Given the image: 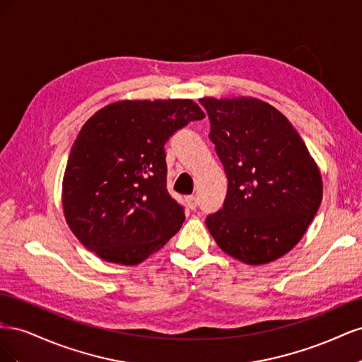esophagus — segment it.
Listing matches in <instances>:
<instances>
[{"label":"esophagus","mask_w":362,"mask_h":362,"mask_svg":"<svg viewBox=\"0 0 362 362\" xmlns=\"http://www.w3.org/2000/svg\"><path fill=\"white\" fill-rule=\"evenodd\" d=\"M185 202H187V206L190 208V210H196V206H198V198L193 194L187 196V198H185Z\"/></svg>","instance_id":"34e87169"}]
</instances>
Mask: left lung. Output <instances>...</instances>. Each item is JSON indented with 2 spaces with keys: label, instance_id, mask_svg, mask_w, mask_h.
<instances>
[{
  "label": "left lung",
  "instance_id": "left-lung-1",
  "mask_svg": "<svg viewBox=\"0 0 362 362\" xmlns=\"http://www.w3.org/2000/svg\"><path fill=\"white\" fill-rule=\"evenodd\" d=\"M228 178L223 206L206 216L228 255L257 266L286 255L319 210L322 175L288 119L257 98H201Z\"/></svg>",
  "mask_w": 362,
  "mask_h": 362
}]
</instances>
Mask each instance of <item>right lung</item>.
<instances>
[{
	"instance_id": "1",
	"label": "right lung",
	"mask_w": 362,
	"mask_h": 362,
	"mask_svg": "<svg viewBox=\"0 0 362 362\" xmlns=\"http://www.w3.org/2000/svg\"><path fill=\"white\" fill-rule=\"evenodd\" d=\"M205 115L192 100L119 101L96 112L71 148L62 204L75 237L110 262L136 266L180 231L166 189V141Z\"/></svg>"
}]
</instances>
